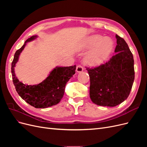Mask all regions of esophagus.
<instances>
[{"label":"esophagus","instance_id":"34e87169","mask_svg":"<svg viewBox=\"0 0 147 147\" xmlns=\"http://www.w3.org/2000/svg\"><path fill=\"white\" fill-rule=\"evenodd\" d=\"M76 70L77 72H82L83 71V67L81 65H77L76 67Z\"/></svg>","mask_w":147,"mask_h":147}]
</instances>
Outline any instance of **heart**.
<instances>
[{
  "instance_id": "1",
  "label": "heart",
  "mask_w": 147,
  "mask_h": 147,
  "mask_svg": "<svg viewBox=\"0 0 147 147\" xmlns=\"http://www.w3.org/2000/svg\"><path fill=\"white\" fill-rule=\"evenodd\" d=\"M114 43L110 38L96 35L89 38L82 50L92 48L85 57L86 63L91 66H97L105 62L113 50Z\"/></svg>"
}]
</instances>
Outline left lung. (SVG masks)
<instances>
[{"mask_svg":"<svg viewBox=\"0 0 147 147\" xmlns=\"http://www.w3.org/2000/svg\"><path fill=\"white\" fill-rule=\"evenodd\" d=\"M116 53L109 61L95 67H88L90 77V96L93 103L115 107L125 100L134 80V59L124 40L116 35Z\"/></svg>","mask_w":147,"mask_h":147,"instance_id":"8db88e82","label":"left lung"}]
</instances>
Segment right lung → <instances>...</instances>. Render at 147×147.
<instances>
[{
	"label": "right lung",
	"mask_w": 147,
	"mask_h": 147,
	"mask_svg": "<svg viewBox=\"0 0 147 147\" xmlns=\"http://www.w3.org/2000/svg\"><path fill=\"white\" fill-rule=\"evenodd\" d=\"M37 37L35 35L26 40L23 47L15 52L11 63V74L13 84L21 98L35 108L45 109L57 104L63 98L65 84L75 74L76 65L57 67L45 80L37 85H26L20 82L15 74V64L26 43Z\"/></svg>",
	"instance_id": "1"
}]
</instances>
